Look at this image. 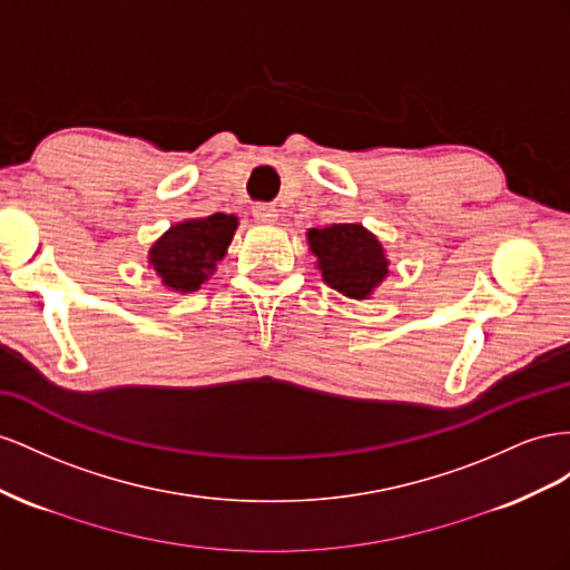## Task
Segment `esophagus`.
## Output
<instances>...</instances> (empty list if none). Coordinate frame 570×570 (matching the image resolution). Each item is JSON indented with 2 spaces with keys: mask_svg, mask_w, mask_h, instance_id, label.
Returning a JSON list of instances; mask_svg holds the SVG:
<instances>
[{
  "mask_svg": "<svg viewBox=\"0 0 570 570\" xmlns=\"http://www.w3.org/2000/svg\"><path fill=\"white\" fill-rule=\"evenodd\" d=\"M253 217L257 219V222H263V224H272V222H276V207L272 205V203H257L255 207H253Z\"/></svg>",
  "mask_w": 570,
  "mask_h": 570,
  "instance_id": "1",
  "label": "esophagus"
}]
</instances>
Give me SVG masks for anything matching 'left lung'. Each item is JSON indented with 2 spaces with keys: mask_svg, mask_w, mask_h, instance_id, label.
Wrapping results in <instances>:
<instances>
[{
  "mask_svg": "<svg viewBox=\"0 0 570 570\" xmlns=\"http://www.w3.org/2000/svg\"><path fill=\"white\" fill-rule=\"evenodd\" d=\"M322 279L348 298H367L384 276L389 259L382 243L361 224H332L307 232Z\"/></svg>",
  "mask_w": 570,
  "mask_h": 570,
  "instance_id": "obj_1",
  "label": "left lung"
}]
</instances>
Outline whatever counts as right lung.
Segmentation results:
<instances>
[{
	"mask_svg": "<svg viewBox=\"0 0 570 570\" xmlns=\"http://www.w3.org/2000/svg\"><path fill=\"white\" fill-rule=\"evenodd\" d=\"M238 219L234 215H209L171 226L150 250V265L161 276V284L188 294L198 291L226 255Z\"/></svg>",
	"mask_w": 570,
	"mask_h": 570,
	"instance_id": "right-lung-1",
	"label": "right lung"
}]
</instances>
